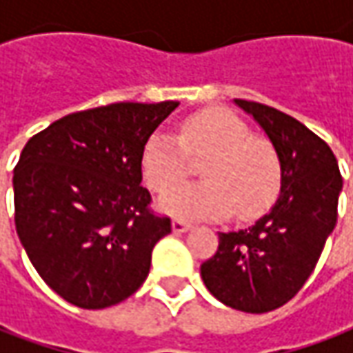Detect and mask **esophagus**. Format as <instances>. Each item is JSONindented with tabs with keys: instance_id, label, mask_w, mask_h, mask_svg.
<instances>
[{
	"instance_id": "1",
	"label": "esophagus",
	"mask_w": 353,
	"mask_h": 353,
	"mask_svg": "<svg viewBox=\"0 0 353 353\" xmlns=\"http://www.w3.org/2000/svg\"><path fill=\"white\" fill-rule=\"evenodd\" d=\"M192 225L188 224V222H184V220H172V232L174 234H184V232H188Z\"/></svg>"
}]
</instances>
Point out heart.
Returning a JSON list of instances; mask_svg holds the SVG:
<instances>
[{
	"instance_id": "heart-1",
	"label": "heart",
	"mask_w": 353,
	"mask_h": 353,
	"mask_svg": "<svg viewBox=\"0 0 353 353\" xmlns=\"http://www.w3.org/2000/svg\"><path fill=\"white\" fill-rule=\"evenodd\" d=\"M190 160H204L202 183L175 187ZM141 170L147 184L163 192L159 208L186 220H222L232 212L239 220L263 214L281 188L277 149L255 137L236 114L206 110L184 119L179 135L157 131L145 143Z\"/></svg>"
}]
</instances>
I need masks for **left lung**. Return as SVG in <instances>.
Here are the masks:
<instances>
[{
	"label": "left lung",
	"instance_id": "obj_1",
	"mask_svg": "<svg viewBox=\"0 0 353 353\" xmlns=\"http://www.w3.org/2000/svg\"><path fill=\"white\" fill-rule=\"evenodd\" d=\"M234 102L277 149L281 194L253 225L220 234L200 275L220 303L261 314L289 303L314 271L336 225L342 174L332 149L301 121L265 103Z\"/></svg>",
	"mask_w": 353,
	"mask_h": 353
}]
</instances>
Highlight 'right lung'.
Segmentation results:
<instances>
[{"mask_svg": "<svg viewBox=\"0 0 353 353\" xmlns=\"http://www.w3.org/2000/svg\"><path fill=\"white\" fill-rule=\"evenodd\" d=\"M179 102H119L50 123L13 170L15 228L41 279L70 305L125 301L151 269L170 218L149 210L145 143Z\"/></svg>", "mask_w": 353, "mask_h": 353, "instance_id": "1", "label": "right lung"}]
</instances>
